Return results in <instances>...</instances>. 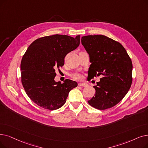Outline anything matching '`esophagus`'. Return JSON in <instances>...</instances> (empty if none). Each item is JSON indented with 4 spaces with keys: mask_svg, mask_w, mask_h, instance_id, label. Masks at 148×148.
<instances>
[{
    "mask_svg": "<svg viewBox=\"0 0 148 148\" xmlns=\"http://www.w3.org/2000/svg\"><path fill=\"white\" fill-rule=\"evenodd\" d=\"M79 86H83V87H85L87 86L86 83H79Z\"/></svg>",
    "mask_w": 148,
    "mask_h": 148,
    "instance_id": "obj_1",
    "label": "esophagus"
}]
</instances>
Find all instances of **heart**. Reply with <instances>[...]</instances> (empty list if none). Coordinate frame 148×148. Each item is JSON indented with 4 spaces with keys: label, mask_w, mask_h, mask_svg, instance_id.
Returning <instances> with one entry per match:
<instances>
[{
    "label": "heart",
    "mask_w": 148,
    "mask_h": 148,
    "mask_svg": "<svg viewBox=\"0 0 148 148\" xmlns=\"http://www.w3.org/2000/svg\"><path fill=\"white\" fill-rule=\"evenodd\" d=\"M71 77L75 80H80L82 79V75L80 73L75 72L71 74Z\"/></svg>",
    "instance_id": "b5f03b06"
}]
</instances>
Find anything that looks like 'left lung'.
<instances>
[{"mask_svg": "<svg viewBox=\"0 0 148 148\" xmlns=\"http://www.w3.org/2000/svg\"><path fill=\"white\" fill-rule=\"evenodd\" d=\"M81 42L91 63L88 77L90 79L101 77L94 86L95 93L88 103L100 110L111 108L123 99L131 88V58L121 44L103 35L83 36Z\"/></svg>", "mask_w": 148, "mask_h": 148, "instance_id": "obj_1", "label": "left lung"}]
</instances>
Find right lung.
<instances>
[{
  "label": "right lung",
  "mask_w": 148,
  "mask_h": 148,
  "mask_svg": "<svg viewBox=\"0 0 148 148\" xmlns=\"http://www.w3.org/2000/svg\"><path fill=\"white\" fill-rule=\"evenodd\" d=\"M79 45V35L74 38L55 34L37 38L29 46L21 61V80L27 94L38 106L59 109L65 103L71 90L77 86L75 81L66 79L61 83L54 78L56 69L64 65L66 54Z\"/></svg>",
  "instance_id": "right-lung-1"
}]
</instances>
